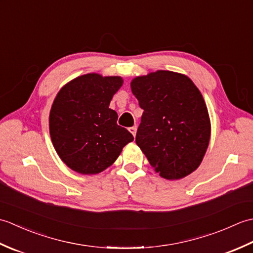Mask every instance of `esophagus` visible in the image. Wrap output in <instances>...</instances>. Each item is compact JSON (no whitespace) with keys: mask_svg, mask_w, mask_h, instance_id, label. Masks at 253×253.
Returning a JSON list of instances; mask_svg holds the SVG:
<instances>
[{"mask_svg":"<svg viewBox=\"0 0 253 253\" xmlns=\"http://www.w3.org/2000/svg\"><path fill=\"white\" fill-rule=\"evenodd\" d=\"M129 131L132 133L133 137H136V133H137V128L136 127H130Z\"/></svg>","mask_w":253,"mask_h":253,"instance_id":"esophagus-1","label":"esophagus"}]
</instances>
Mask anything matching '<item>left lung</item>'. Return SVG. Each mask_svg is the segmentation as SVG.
<instances>
[{
    "label": "left lung",
    "mask_w": 253,
    "mask_h": 253,
    "mask_svg": "<svg viewBox=\"0 0 253 253\" xmlns=\"http://www.w3.org/2000/svg\"><path fill=\"white\" fill-rule=\"evenodd\" d=\"M143 110L136 143L161 177L181 179L201 164L211 137L206 102L184 74L157 71L133 78Z\"/></svg>",
    "instance_id": "1"
}]
</instances>
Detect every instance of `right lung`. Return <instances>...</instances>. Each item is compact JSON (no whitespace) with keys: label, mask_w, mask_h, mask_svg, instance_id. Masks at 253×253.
Listing matches in <instances>:
<instances>
[{"label":"right lung","mask_w":253,"mask_h":253,"mask_svg":"<svg viewBox=\"0 0 253 253\" xmlns=\"http://www.w3.org/2000/svg\"><path fill=\"white\" fill-rule=\"evenodd\" d=\"M123 83L120 76L90 73L58 91L50 111V136L58 157L71 169L99 174L133 140L129 131L117 125V113L109 107Z\"/></svg>","instance_id":"1"}]
</instances>
